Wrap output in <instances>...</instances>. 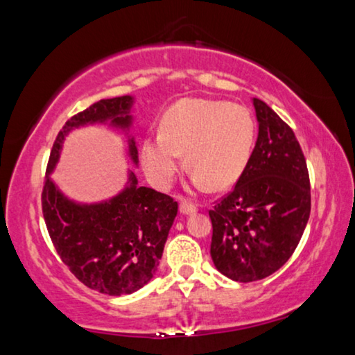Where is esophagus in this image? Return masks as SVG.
I'll return each instance as SVG.
<instances>
[{"instance_id":"esophagus-1","label":"esophagus","mask_w":355,"mask_h":355,"mask_svg":"<svg viewBox=\"0 0 355 355\" xmlns=\"http://www.w3.org/2000/svg\"><path fill=\"white\" fill-rule=\"evenodd\" d=\"M196 211H198V207L191 202L182 201V204H180V212H182L183 216H188V214H194Z\"/></svg>"}]
</instances>
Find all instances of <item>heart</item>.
<instances>
[{
	"mask_svg": "<svg viewBox=\"0 0 355 355\" xmlns=\"http://www.w3.org/2000/svg\"><path fill=\"white\" fill-rule=\"evenodd\" d=\"M256 122L248 107L220 99L183 98L164 112L161 132L149 133L141 144L148 178L166 188L187 153L198 188L222 191L238 182L251 159Z\"/></svg>",
	"mask_w": 355,
	"mask_h": 355,
	"instance_id": "obj_1",
	"label": "heart"
}]
</instances>
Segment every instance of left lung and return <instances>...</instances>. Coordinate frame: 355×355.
I'll list each match as a JSON object with an SVG mask.
<instances>
[{"instance_id": "1", "label": "left lung", "mask_w": 355, "mask_h": 355, "mask_svg": "<svg viewBox=\"0 0 355 355\" xmlns=\"http://www.w3.org/2000/svg\"><path fill=\"white\" fill-rule=\"evenodd\" d=\"M259 135L248 167L209 217L211 257L222 275L257 282L283 267L311 216V182L294 132L252 98Z\"/></svg>"}]
</instances>
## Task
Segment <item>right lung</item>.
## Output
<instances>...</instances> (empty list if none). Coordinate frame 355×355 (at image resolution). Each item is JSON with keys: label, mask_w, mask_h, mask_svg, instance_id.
Wrapping results in <instances>:
<instances>
[{"label": "right lung", "mask_w": 355, "mask_h": 355, "mask_svg": "<svg viewBox=\"0 0 355 355\" xmlns=\"http://www.w3.org/2000/svg\"><path fill=\"white\" fill-rule=\"evenodd\" d=\"M133 96L101 99L66 122L49 154L42 207L48 233L61 261L85 286L109 296L132 294L157 270L178 204L167 194L138 187L128 172L125 188L103 202L82 204L62 194L51 180L62 143L73 128L109 123L128 132ZM128 156L138 164V149L128 138Z\"/></svg>", "instance_id": "add662e5"}]
</instances>
